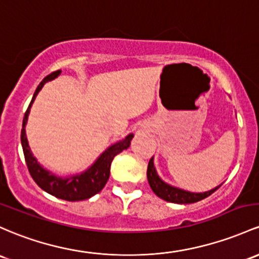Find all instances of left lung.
I'll list each match as a JSON object with an SVG mask.
<instances>
[{"label": "left lung", "mask_w": 259, "mask_h": 259, "mask_svg": "<svg viewBox=\"0 0 259 259\" xmlns=\"http://www.w3.org/2000/svg\"><path fill=\"white\" fill-rule=\"evenodd\" d=\"M147 181H149L150 187H151L152 192L155 193L157 197H160L163 200L169 201V203H176V204H190V203H197V201L201 200V199H205L209 197L210 194L219 189V187H215L211 190L204 193H192L188 190H184L177 187H173L171 184L166 183L158 177L157 172H156L155 164H153V157L149 162V166H147Z\"/></svg>", "instance_id": "obj_1"}]
</instances>
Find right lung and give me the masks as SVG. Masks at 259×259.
I'll return each mask as SVG.
<instances>
[{
  "label": "right lung",
  "instance_id": "1",
  "mask_svg": "<svg viewBox=\"0 0 259 259\" xmlns=\"http://www.w3.org/2000/svg\"><path fill=\"white\" fill-rule=\"evenodd\" d=\"M60 73L61 70H58L55 71V72L50 73V75H48L47 77L39 83V86L36 87L32 98V102H30L29 107H28L27 112H25L24 114L23 126H22L21 132V141L22 147H23L25 163H27V167L28 169H29V173L30 176H32L34 182H35L42 190H45V192L49 193V194L54 195V197L64 199V200L67 201H78L93 197V195L97 194V193H99L104 188L108 180H109L110 163H112L113 158H114L118 153H120L123 150L127 149V147L130 146V141L134 138V135L129 134L121 141H118V143H115L114 145L108 147L106 151L99 156L90 168H87L86 171L79 173V175L64 178L59 177V176L54 175V173L45 169L44 167L36 161V158L34 157L32 151H30V147L29 145H28L27 140V135H25V124H27L28 115H29L30 112V107H32L34 99H35L39 91L41 90L42 86H44L48 81L56 78Z\"/></svg>",
  "mask_w": 259,
  "mask_h": 259
}]
</instances>
